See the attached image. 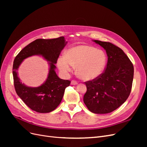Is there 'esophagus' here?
<instances>
[{"label": "esophagus", "mask_w": 147, "mask_h": 147, "mask_svg": "<svg viewBox=\"0 0 147 147\" xmlns=\"http://www.w3.org/2000/svg\"><path fill=\"white\" fill-rule=\"evenodd\" d=\"M77 84H78V82L75 80H72L71 82V84H72V85H76Z\"/></svg>", "instance_id": "34e87169"}]
</instances>
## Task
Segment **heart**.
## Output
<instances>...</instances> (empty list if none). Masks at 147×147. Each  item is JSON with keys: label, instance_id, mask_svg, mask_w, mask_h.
<instances>
[{"label": "heart", "instance_id": "b5f03b06", "mask_svg": "<svg viewBox=\"0 0 147 147\" xmlns=\"http://www.w3.org/2000/svg\"><path fill=\"white\" fill-rule=\"evenodd\" d=\"M66 56H60L57 61L59 70L64 75L77 67L78 76L84 80H91L103 73L107 63L104 51L86 45L73 47L67 51Z\"/></svg>", "mask_w": 147, "mask_h": 147}]
</instances>
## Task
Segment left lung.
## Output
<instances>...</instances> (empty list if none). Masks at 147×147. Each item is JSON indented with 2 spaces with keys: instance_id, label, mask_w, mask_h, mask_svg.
I'll use <instances>...</instances> for the list:
<instances>
[{
  "instance_id": "1",
  "label": "left lung",
  "mask_w": 147,
  "mask_h": 147,
  "mask_svg": "<svg viewBox=\"0 0 147 147\" xmlns=\"http://www.w3.org/2000/svg\"><path fill=\"white\" fill-rule=\"evenodd\" d=\"M106 51L105 70L99 77L86 82L87 91L83 101L92 113L113 112L128 98L134 77V67L121 48L110 42L92 40Z\"/></svg>"
}]
</instances>
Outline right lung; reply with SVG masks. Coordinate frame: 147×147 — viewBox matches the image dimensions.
<instances>
[{"label":"right lung","instance_id":"obj_1","mask_svg":"<svg viewBox=\"0 0 147 147\" xmlns=\"http://www.w3.org/2000/svg\"><path fill=\"white\" fill-rule=\"evenodd\" d=\"M67 43L64 37L53 39H37L25 47L13 62V76L16 92L29 107L38 113H49L55 110L63 99L65 89L70 82L57 76L55 64L62 50ZM41 55L49 62L47 78L38 87H29L21 82L17 70L22 61L29 57Z\"/></svg>","mask_w":147,"mask_h":147}]
</instances>
